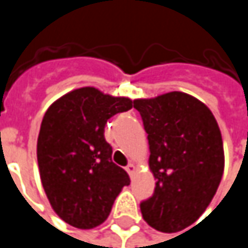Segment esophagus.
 Segmentation results:
<instances>
[{
	"label": "esophagus",
	"instance_id": "34e87169",
	"mask_svg": "<svg viewBox=\"0 0 248 248\" xmlns=\"http://www.w3.org/2000/svg\"><path fill=\"white\" fill-rule=\"evenodd\" d=\"M126 172L132 176V175H133V172H135V165H133V164H129V165L126 167Z\"/></svg>",
	"mask_w": 248,
	"mask_h": 248
}]
</instances>
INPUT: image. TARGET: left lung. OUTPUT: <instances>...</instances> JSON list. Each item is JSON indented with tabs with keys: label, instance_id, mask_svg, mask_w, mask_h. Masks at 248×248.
I'll use <instances>...</instances> for the list:
<instances>
[{
	"label": "left lung",
	"instance_id": "left-lung-1",
	"mask_svg": "<svg viewBox=\"0 0 248 248\" xmlns=\"http://www.w3.org/2000/svg\"><path fill=\"white\" fill-rule=\"evenodd\" d=\"M149 142L154 195L140 202L152 228L178 232L207 210L224 172L223 138L211 110L182 92L136 99Z\"/></svg>",
	"mask_w": 248,
	"mask_h": 248
}]
</instances>
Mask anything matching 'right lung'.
Returning <instances> with one entry per match:
<instances>
[{"instance_id":"obj_1","label":"right lung","mask_w":248,"mask_h":248,"mask_svg":"<svg viewBox=\"0 0 248 248\" xmlns=\"http://www.w3.org/2000/svg\"><path fill=\"white\" fill-rule=\"evenodd\" d=\"M94 87H80L46 112L37 139L43 188L54 213L67 224L90 230L106 221L116 197L130 179L112 162L105 124L132 108Z\"/></svg>"}]
</instances>
